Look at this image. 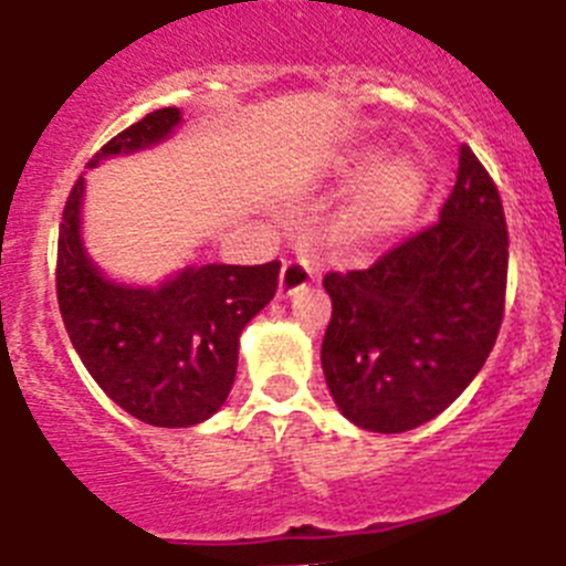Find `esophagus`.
Masks as SVG:
<instances>
[{
	"instance_id": "34e87169",
	"label": "esophagus",
	"mask_w": 566,
	"mask_h": 566,
	"mask_svg": "<svg viewBox=\"0 0 566 566\" xmlns=\"http://www.w3.org/2000/svg\"><path fill=\"white\" fill-rule=\"evenodd\" d=\"M310 279H313V268H310L307 259H290V262H284L282 273H279V298H287V295L304 290Z\"/></svg>"
}]
</instances>
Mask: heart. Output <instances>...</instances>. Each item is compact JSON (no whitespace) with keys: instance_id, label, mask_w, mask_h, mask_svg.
<instances>
[{"instance_id":"obj_1","label":"heart","mask_w":566,"mask_h":566,"mask_svg":"<svg viewBox=\"0 0 566 566\" xmlns=\"http://www.w3.org/2000/svg\"><path fill=\"white\" fill-rule=\"evenodd\" d=\"M340 182L355 180L333 217V233L346 245H375L415 222L426 195L429 171L406 151L380 157L378 149H353L333 163Z\"/></svg>"}]
</instances>
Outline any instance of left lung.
<instances>
[{"label":"left lung","mask_w":566,"mask_h":566,"mask_svg":"<svg viewBox=\"0 0 566 566\" xmlns=\"http://www.w3.org/2000/svg\"><path fill=\"white\" fill-rule=\"evenodd\" d=\"M502 200L468 146L440 222L369 271L329 273L321 366L358 429L400 434L434 420L485 366L505 313Z\"/></svg>","instance_id":"1"}]
</instances>
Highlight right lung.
<instances>
[{
  "mask_svg": "<svg viewBox=\"0 0 566 566\" xmlns=\"http://www.w3.org/2000/svg\"><path fill=\"white\" fill-rule=\"evenodd\" d=\"M182 124L177 106L149 112L86 163L155 149ZM86 180L70 191L59 228L55 293L81 364L124 411L160 429H188L228 400L239 335L276 295L279 262L186 264L160 284L109 279L86 253L81 208Z\"/></svg>",
  "mask_w": 566,
  "mask_h": 566,
  "instance_id": "obj_1",
  "label": "right lung"
}]
</instances>
